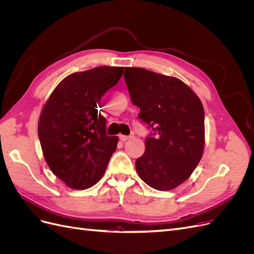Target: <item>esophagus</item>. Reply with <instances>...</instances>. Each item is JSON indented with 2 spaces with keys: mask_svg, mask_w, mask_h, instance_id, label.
Returning <instances> with one entry per match:
<instances>
[{
  "mask_svg": "<svg viewBox=\"0 0 254 254\" xmlns=\"http://www.w3.org/2000/svg\"><path fill=\"white\" fill-rule=\"evenodd\" d=\"M130 135H120V139H121V141H123V142H126L127 140H129L130 139Z\"/></svg>",
  "mask_w": 254,
  "mask_h": 254,
  "instance_id": "1",
  "label": "esophagus"
}]
</instances>
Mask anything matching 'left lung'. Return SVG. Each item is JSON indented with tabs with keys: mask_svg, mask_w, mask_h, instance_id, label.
<instances>
[{
	"mask_svg": "<svg viewBox=\"0 0 254 254\" xmlns=\"http://www.w3.org/2000/svg\"><path fill=\"white\" fill-rule=\"evenodd\" d=\"M130 99L153 130L135 161L140 178L152 189L171 190L190 178L204 149V111L188 84L142 67H125Z\"/></svg>",
	"mask_w": 254,
	"mask_h": 254,
	"instance_id": "obj_1",
	"label": "left lung"
}]
</instances>
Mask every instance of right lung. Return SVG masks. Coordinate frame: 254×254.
<instances>
[{
    "label": "right lung",
    "instance_id": "right-lung-1",
    "mask_svg": "<svg viewBox=\"0 0 254 254\" xmlns=\"http://www.w3.org/2000/svg\"><path fill=\"white\" fill-rule=\"evenodd\" d=\"M123 72V66H96L73 73L58 83L43 106L38 122L43 156L68 188L93 187L117 149L119 137L106 134V120L97 108Z\"/></svg>",
    "mask_w": 254,
    "mask_h": 254
}]
</instances>
